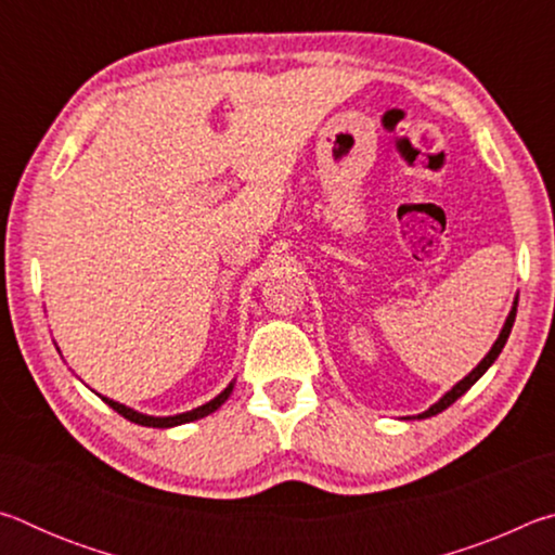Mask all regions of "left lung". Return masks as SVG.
I'll use <instances>...</instances> for the list:
<instances>
[{
	"instance_id": "left-lung-1",
	"label": "left lung",
	"mask_w": 555,
	"mask_h": 555,
	"mask_svg": "<svg viewBox=\"0 0 555 555\" xmlns=\"http://www.w3.org/2000/svg\"><path fill=\"white\" fill-rule=\"evenodd\" d=\"M514 318H516V300H514V306H512V311H509V315H506V321H504V327H502V333H500V337H496V343L492 345V350L485 354V360L477 364V367L467 374L465 379H460L453 389H450L448 393H443V397H440L434 406H430L428 411H424V413H418V418H428V416H436V413H440V411H446L450 403H455L460 397H463V393L473 387V384L482 377V374L492 367V362L496 360V357H500V352H502V347L506 345V337H509V333H512V325H514Z\"/></svg>"
}]
</instances>
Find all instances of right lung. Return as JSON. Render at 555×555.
Listing matches in <instances>:
<instances>
[{
    "label": "right lung",
    "instance_id": "obj_1",
    "mask_svg": "<svg viewBox=\"0 0 555 555\" xmlns=\"http://www.w3.org/2000/svg\"><path fill=\"white\" fill-rule=\"evenodd\" d=\"M232 387L234 384H230L228 389L220 391L218 397L210 399L208 403H203V406L193 409V411H185V413H176V416H146V413H139L134 409L125 406V403L119 401H112L107 397H102V401L107 403L109 409H115L119 416H125L127 421H131V424H139V426H149V428H173V426H181V424H191V421H198L203 416H208V413L218 411L224 401H228V397L232 393Z\"/></svg>",
    "mask_w": 555,
    "mask_h": 555
}]
</instances>
